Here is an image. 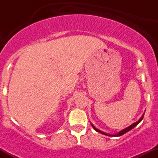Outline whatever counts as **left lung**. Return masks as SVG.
Listing matches in <instances>:
<instances>
[{"label":"left lung","mask_w":158,"mask_h":158,"mask_svg":"<svg viewBox=\"0 0 158 158\" xmlns=\"http://www.w3.org/2000/svg\"><path fill=\"white\" fill-rule=\"evenodd\" d=\"M143 117H144V114H143L142 117H141V118L139 119V120L137 121V122L133 123V124L131 125V126H128V127H127V128H124V129H123L122 131H120L119 132H118V133L116 134V135H109V134H106V133H105V132L100 131V130H98L97 128H96L95 127H94V126H93V125H91V126H92V127H93V128H94V130H96V131H97V132H99V133H100V134H102V135H107V136H110V137H119V136H122L123 135H124V134H126V132L129 131L130 130L132 129V128H135V126H137V125H138L139 123H140L141 121H142V119H143Z\"/></svg>","instance_id":"8db88e82"}]
</instances>
